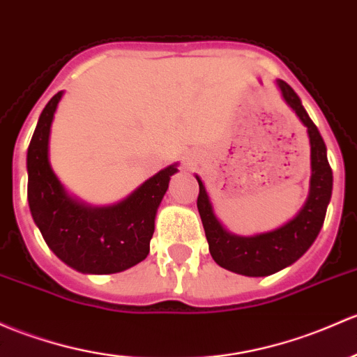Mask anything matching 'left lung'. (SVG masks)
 I'll use <instances>...</instances> for the list:
<instances>
[{"label":"left lung","mask_w":357,"mask_h":357,"mask_svg":"<svg viewBox=\"0 0 357 357\" xmlns=\"http://www.w3.org/2000/svg\"><path fill=\"white\" fill-rule=\"evenodd\" d=\"M280 96L305 125L311 149V178L307 198L299 212L272 231L253 236H238L219 220L208 191L200 176L195 174L200 193L197 207L204 222L208 251L217 265L246 277H267L298 261L310 250L324 226L332 197L333 176L327 159V147L314 123L303 107L301 99L284 80H275Z\"/></svg>","instance_id":"8db88e82"}]
</instances>
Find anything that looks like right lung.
Instances as JSON below:
<instances>
[{
  "mask_svg": "<svg viewBox=\"0 0 357 357\" xmlns=\"http://www.w3.org/2000/svg\"><path fill=\"white\" fill-rule=\"evenodd\" d=\"M61 92L46 104L27 150V200L52 253L82 273H118L145 260L155 215L178 162L160 169L126 198L93 207L68 193L50 160V138Z\"/></svg>",
  "mask_w": 357,
  "mask_h": 357,
  "instance_id": "1",
  "label": "right lung"
}]
</instances>
